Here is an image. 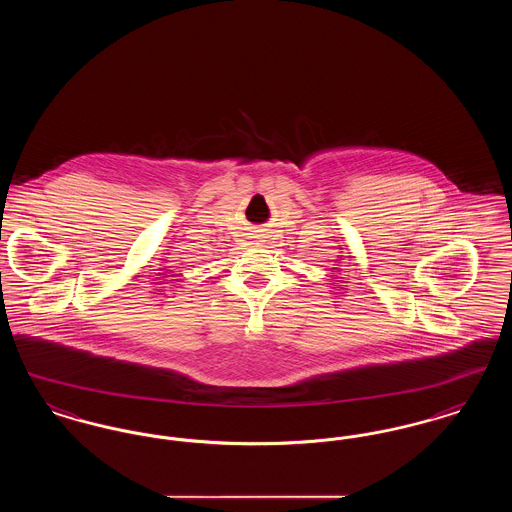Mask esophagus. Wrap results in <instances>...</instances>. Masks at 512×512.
Masks as SVG:
<instances>
[{
	"mask_svg": "<svg viewBox=\"0 0 512 512\" xmlns=\"http://www.w3.org/2000/svg\"><path fill=\"white\" fill-rule=\"evenodd\" d=\"M257 236H261V234H257Z\"/></svg>",
	"mask_w": 512,
	"mask_h": 512,
	"instance_id": "obj_1",
	"label": "esophagus"
}]
</instances>
